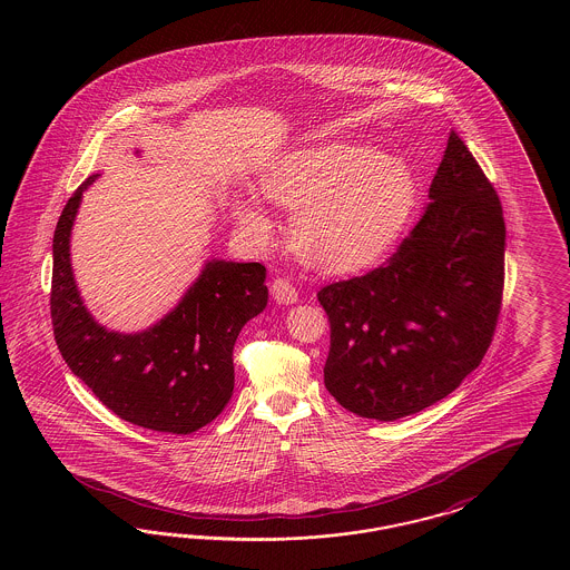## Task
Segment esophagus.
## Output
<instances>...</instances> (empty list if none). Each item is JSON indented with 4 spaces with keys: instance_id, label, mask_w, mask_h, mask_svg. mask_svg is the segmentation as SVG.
Listing matches in <instances>:
<instances>
[{
    "instance_id": "1",
    "label": "esophagus",
    "mask_w": 570,
    "mask_h": 570,
    "mask_svg": "<svg viewBox=\"0 0 570 570\" xmlns=\"http://www.w3.org/2000/svg\"><path fill=\"white\" fill-rule=\"evenodd\" d=\"M272 295L273 301L279 303V305H293V303H297L298 298L297 288H295L293 282L286 279V277L273 279Z\"/></svg>"
}]
</instances>
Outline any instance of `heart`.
Masks as SVG:
<instances>
[{"label": "heart", "instance_id": "1", "mask_svg": "<svg viewBox=\"0 0 570 570\" xmlns=\"http://www.w3.org/2000/svg\"><path fill=\"white\" fill-rule=\"evenodd\" d=\"M261 190L293 212L291 239L298 254L325 272L365 269L400 237L419 196L410 164L370 145L323 142L291 151L263 173ZM235 219L254 244H269V216L249 200Z\"/></svg>", "mask_w": 570, "mask_h": 570}]
</instances>
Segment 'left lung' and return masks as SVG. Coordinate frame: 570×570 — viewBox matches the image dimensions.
Listing matches in <instances>:
<instances>
[{
	"instance_id": "1",
	"label": "left lung",
	"mask_w": 570,
	"mask_h": 570,
	"mask_svg": "<svg viewBox=\"0 0 570 570\" xmlns=\"http://www.w3.org/2000/svg\"><path fill=\"white\" fill-rule=\"evenodd\" d=\"M502 205L451 130L430 203L374 272L328 284L326 391L363 419L397 421L453 393L491 344L504 286Z\"/></svg>"
}]
</instances>
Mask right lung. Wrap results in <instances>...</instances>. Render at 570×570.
Segmentation results:
<instances>
[{
  "label": "right lung",
  "mask_w": 570,
  "mask_h": 570,
  "mask_svg": "<svg viewBox=\"0 0 570 570\" xmlns=\"http://www.w3.org/2000/svg\"><path fill=\"white\" fill-rule=\"evenodd\" d=\"M96 179L98 173L82 181L55 228L51 316L59 353L119 419L164 434H191L233 395V346L245 323L267 307V269L212 258L156 325L135 333L100 325L82 301L70 261L82 191Z\"/></svg>",
  "instance_id": "1"
}]
</instances>
